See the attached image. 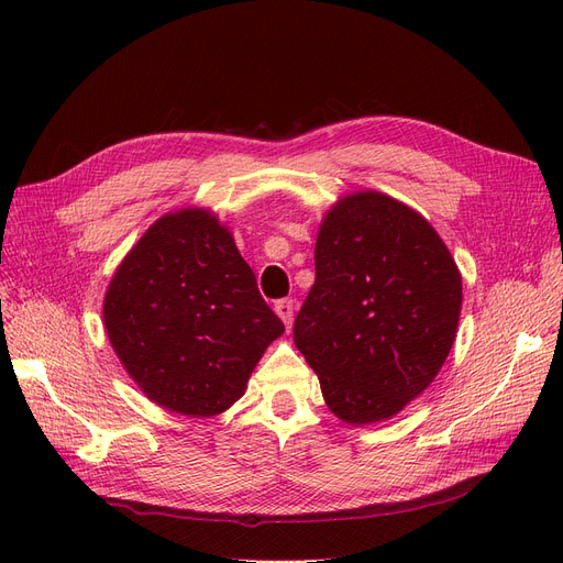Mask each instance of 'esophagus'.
Listing matches in <instances>:
<instances>
[{
	"instance_id": "34e87169",
	"label": "esophagus",
	"mask_w": 563,
	"mask_h": 563,
	"mask_svg": "<svg viewBox=\"0 0 563 563\" xmlns=\"http://www.w3.org/2000/svg\"><path fill=\"white\" fill-rule=\"evenodd\" d=\"M274 310H276V314L283 319L285 327L289 329L291 321H294V301H291V299H280V301H276Z\"/></svg>"
}]
</instances>
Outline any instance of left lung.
Segmentation results:
<instances>
[{
    "label": "left lung",
    "instance_id": "obj_1",
    "mask_svg": "<svg viewBox=\"0 0 563 563\" xmlns=\"http://www.w3.org/2000/svg\"><path fill=\"white\" fill-rule=\"evenodd\" d=\"M294 344L349 424L386 420L440 372L456 338L461 274L438 232L378 191L342 198L314 246Z\"/></svg>",
    "mask_w": 563,
    "mask_h": 563
}]
</instances>
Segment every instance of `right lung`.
I'll return each mask as SVG.
<instances>
[{
  "mask_svg": "<svg viewBox=\"0 0 563 563\" xmlns=\"http://www.w3.org/2000/svg\"><path fill=\"white\" fill-rule=\"evenodd\" d=\"M104 327L139 388L191 418L240 399L285 331L232 234L205 210L166 214L141 236L107 289Z\"/></svg>",
  "mask_w": 563,
  "mask_h": 563,
  "instance_id": "right-lung-1",
  "label": "right lung"
}]
</instances>
